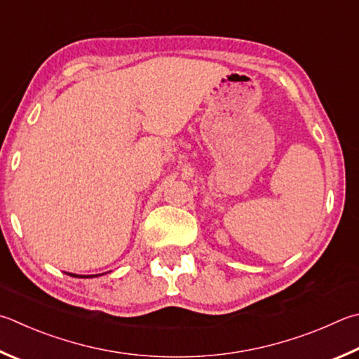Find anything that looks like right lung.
Returning <instances> with one entry per match:
<instances>
[{"instance_id": "1", "label": "right lung", "mask_w": 359, "mask_h": 359, "mask_svg": "<svg viewBox=\"0 0 359 359\" xmlns=\"http://www.w3.org/2000/svg\"><path fill=\"white\" fill-rule=\"evenodd\" d=\"M69 276H74V278H95V276H102V275H75V273H67Z\"/></svg>"}]
</instances>
